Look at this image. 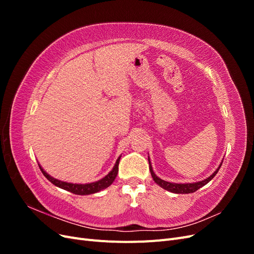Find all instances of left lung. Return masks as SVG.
Listing matches in <instances>:
<instances>
[{"mask_svg": "<svg viewBox=\"0 0 254 254\" xmlns=\"http://www.w3.org/2000/svg\"><path fill=\"white\" fill-rule=\"evenodd\" d=\"M148 162H149V171H150V174H151V177H152L153 181H155L158 184V186H160L162 189H164L166 190H170V191H172V193H175V194H190V193H194V191H196L197 190H199L200 188H202L203 186H205L206 183H209L214 178V177L216 176V174L218 173L219 168H220V166L222 164V162H221L219 164V166L217 167V170L215 171L210 177H207L206 179H203L202 181L193 182V183H173V182H168V181L162 180L161 178H159V177L155 173H153L149 157H148Z\"/></svg>", "mask_w": 254, "mask_h": 254, "instance_id": "1", "label": "left lung"}]
</instances>
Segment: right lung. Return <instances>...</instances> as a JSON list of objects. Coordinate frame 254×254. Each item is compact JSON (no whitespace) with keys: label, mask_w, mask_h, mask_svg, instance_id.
Listing matches in <instances>:
<instances>
[{"label":"right lung","mask_w":254,"mask_h":254,"mask_svg":"<svg viewBox=\"0 0 254 254\" xmlns=\"http://www.w3.org/2000/svg\"><path fill=\"white\" fill-rule=\"evenodd\" d=\"M120 159H121V156L118 158L117 162H115V164L112 168V171L109 172L108 175L105 176L103 179L95 181V182H92V183H84V184L64 182V181H61V180L53 178L52 176H50L47 172L43 170L40 164H38V165H39L40 170H41L42 174L44 175L45 178H47L49 181H51L54 184V186H56L60 189H64L65 190L71 191V193L76 194V195H90V194L97 193V191L105 190V189H107V188L111 186V184L114 181V179L117 178V176H118Z\"/></svg>","instance_id":"add662e5"}]
</instances>
